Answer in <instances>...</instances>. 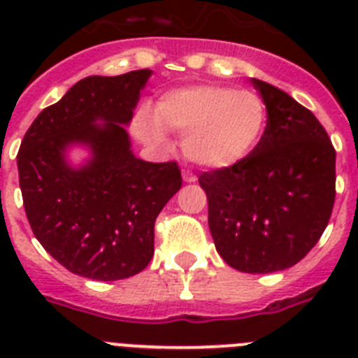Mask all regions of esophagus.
<instances>
[{
    "instance_id": "1",
    "label": "esophagus",
    "mask_w": 358,
    "mask_h": 358,
    "mask_svg": "<svg viewBox=\"0 0 358 358\" xmlns=\"http://www.w3.org/2000/svg\"><path fill=\"white\" fill-rule=\"evenodd\" d=\"M182 179H185V182H195L197 181V176L189 172V170H182Z\"/></svg>"
}]
</instances>
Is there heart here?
Instances as JSON below:
<instances>
[{
    "label": "heart",
    "mask_w": 358,
    "mask_h": 358,
    "mask_svg": "<svg viewBox=\"0 0 358 358\" xmlns=\"http://www.w3.org/2000/svg\"><path fill=\"white\" fill-rule=\"evenodd\" d=\"M267 122L262 98L227 85H192L166 93L154 118L140 113L134 131L145 141L161 143L164 131L182 138V152L204 169H227L240 163L260 140Z\"/></svg>",
    "instance_id": "b5f03b06"
}]
</instances>
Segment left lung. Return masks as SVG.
Instances as JSON below:
<instances>
[{"label":"left lung","instance_id":"left-lung-1","mask_svg":"<svg viewBox=\"0 0 358 358\" xmlns=\"http://www.w3.org/2000/svg\"><path fill=\"white\" fill-rule=\"evenodd\" d=\"M267 109L260 141L240 163L202 172L208 224L224 262L267 274L303 260L335 202V148L319 120L285 91L252 78Z\"/></svg>","mask_w":358,"mask_h":358}]
</instances>
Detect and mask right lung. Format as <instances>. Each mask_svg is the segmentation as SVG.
Masks as SVG:
<instances>
[{"instance_id": "1", "label": "right lung", "mask_w": 358, "mask_h": 358, "mask_svg": "<svg viewBox=\"0 0 358 358\" xmlns=\"http://www.w3.org/2000/svg\"><path fill=\"white\" fill-rule=\"evenodd\" d=\"M150 69L87 77L41 110L17 152L31 231L69 273L98 281L141 273L154 256V224L182 185L176 161L148 163L131 150L132 120ZM102 121V124H96ZM73 144L92 157L75 169Z\"/></svg>"}]
</instances>
